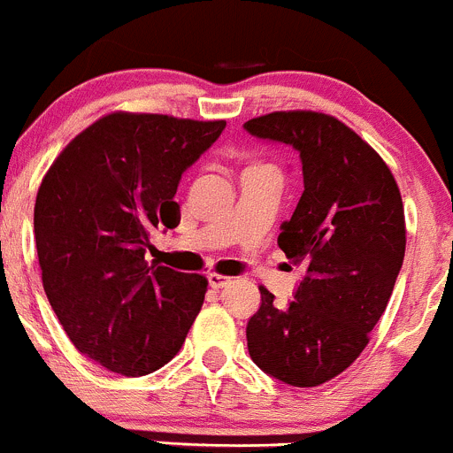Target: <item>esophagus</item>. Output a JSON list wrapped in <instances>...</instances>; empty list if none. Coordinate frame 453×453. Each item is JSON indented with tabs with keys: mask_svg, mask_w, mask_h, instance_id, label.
Segmentation results:
<instances>
[{
	"mask_svg": "<svg viewBox=\"0 0 453 453\" xmlns=\"http://www.w3.org/2000/svg\"><path fill=\"white\" fill-rule=\"evenodd\" d=\"M207 279H209V286H211L213 290H220V288H225L231 283V277H225V274H218V273H211Z\"/></svg>",
	"mask_w": 453,
	"mask_h": 453,
	"instance_id": "esophagus-1",
	"label": "esophagus"
}]
</instances>
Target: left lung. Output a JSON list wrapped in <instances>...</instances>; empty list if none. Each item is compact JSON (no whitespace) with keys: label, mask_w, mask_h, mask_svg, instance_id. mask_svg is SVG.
<instances>
[{"label":"left lung","mask_w":453,"mask_h":453,"mask_svg":"<svg viewBox=\"0 0 453 453\" xmlns=\"http://www.w3.org/2000/svg\"><path fill=\"white\" fill-rule=\"evenodd\" d=\"M244 128L296 148L305 185L277 240L305 277L288 307L259 286L249 353L268 375L314 388L360 357L388 305L405 255L403 200L384 158L334 115L274 111Z\"/></svg>","instance_id":"8db88e82"}]
</instances>
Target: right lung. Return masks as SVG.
<instances>
[{
	"label": "right lung",
	"mask_w": 453,
	"mask_h": 453,
	"mask_svg": "<svg viewBox=\"0 0 453 453\" xmlns=\"http://www.w3.org/2000/svg\"><path fill=\"white\" fill-rule=\"evenodd\" d=\"M225 119L113 111L63 148L41 180L35 237L50 305L81 353L113 372L172 360L203 307L207 277L148 265L157 231L179 226L180 174Z\"/></svg>",
	"instance_id": "1"
}]
</instances>
